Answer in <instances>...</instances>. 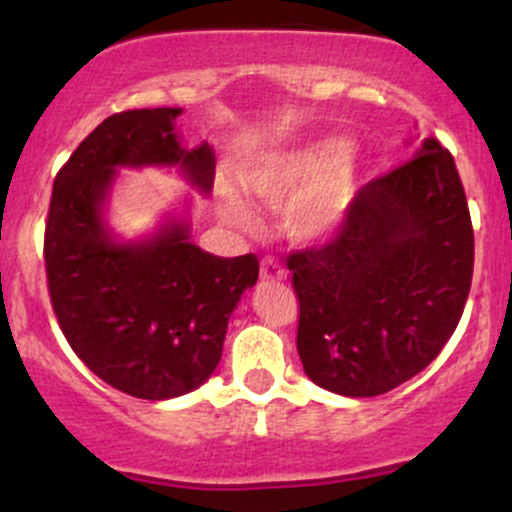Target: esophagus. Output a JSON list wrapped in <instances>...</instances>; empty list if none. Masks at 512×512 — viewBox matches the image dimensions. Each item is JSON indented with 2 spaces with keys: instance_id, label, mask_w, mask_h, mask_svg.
<instances>
[{
  "instance_id": "esophagus-1",
  "label": "esophagus",
  "mask_w": 512,
  "mask_h": 512,
  "mask_svg": "<svg viewBox=\"0 0 512 512\" xmlns=\"http://www.w3.org/2000/svg\"><path fill=\"white\" fill-rule=\"evenodd\" d=\"M260 276L262 281H281L286 279V269L281 267L279 260H274V257H264L260 262Z\"/></svg>"
}]
</instances>
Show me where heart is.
Returning a JSON list of instances; mask_svg holds the SVG:
<instances>
[{"label":"heart","instance_id":"heart-1","mask_svg":"<svg viewBox=\"0 0 512 512\" xmlns=\"http://www.w3.org/2000/svg\"><path fill=\"white\" fill-rule=\"evenodd\" d=\"M245 182L264 207H281L286 236L296 243H317L332 236L351 211L358 166L337 139H315L264 156ZM223 211L240 228L255 226L252 209L233 192H223Z\"/></svg>","mask_w":512,"mask_h":512}]
</instances>
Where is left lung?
Here are the masks:
<instances>
[{"mask_svg":"<svg viewBox=\"0 0 512 512\" xmlns=\"http://www.w3.org/2000/svg\"><path fill=\"white\" fill-rule=\"evenodd\" d=\"M296 346L315 385L375 397L421 373L460 322L474 231L455 158L424 139L358 190L337 236L291 252Z\"/></svg>","mask_w":512,"mask_h":512,"instance_id":"obj_1","label":"left lung"}]
</instances>
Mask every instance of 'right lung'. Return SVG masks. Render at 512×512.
Here are the masks:
<instances>
[{"mask_svg":"<svg viewBox=\"0 0 512 512\" xmlns=\"http://www.w3.org/2000/svg\"><path fill=\"white\" fill-rule=\"evenodd\" d=\"M180 108L110 115L57 173L45 223L52 310L74 354L115 390L139 399L192 392L219 366L228 317L255 286V255L216 257L170 221L142 243H117L103 202L117 166H180L192 185H214L207 142L180 146Z\"/></svg>","mask_w":512,"mask_h":512,"instance_id":"obj_1","label":"right lung"}]
</instances>
